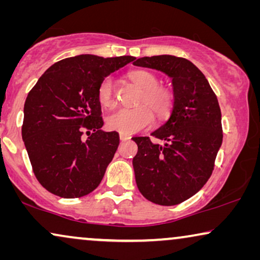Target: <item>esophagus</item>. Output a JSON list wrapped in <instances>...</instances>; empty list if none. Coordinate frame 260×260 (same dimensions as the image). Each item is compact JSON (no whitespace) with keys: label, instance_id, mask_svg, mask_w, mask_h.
Instances as JSON below:
<instances>
[{"label":"esophagus","instance_id":"esophagus-1","mask_svg":"<svg viewBox=\"0 0 260 260\" xmlns=\"http://www.w3.org/2000/svg\"><path fill=\"white\" fill-rule=\"evenodd\" d=\"M119 138H120V141H127V140H130V136H127V135H124V134H120Z\"/></svg>","mask_w":260,"mask_h":260}]
</instances>
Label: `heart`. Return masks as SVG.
<instances>
[{"label": "heart", "mask_w": 260, "mask_h": 260, "mask_svg": "<svg viewBox=\"0 0 260 260\" xmlns=\"http://www.w3.org/2000/svg\"><path fill=\"white\" fill-rule=\"evenodd\" d=\"M135 85L142 88V94L135 109H119L106 118V126L110 130L119 134L133 135L148 127L154 120V115L158 118H165L173 108V92L165 86H159L158 78L148 70H134L127 74ZM98 102L104 108H112L115 105L113 85L110 77L104 78L98 86ZM147 106L145 107V105Z\"/></svg>", "instance_id": "heart-1"}]
</instances>
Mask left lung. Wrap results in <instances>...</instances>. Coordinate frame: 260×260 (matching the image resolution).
<instances>
[{
	"label": "left lung",
	"instance_id": "8db88e82",
	"mask_svg": "<svg viewBox=\"0 0 260 260\" xmlns=\"http://www.w3.org/2000/svg\"><path fill=\"white\" fill-rule=\"evenodd\" d=\"M135 66L161 71L172 79L173 109L167 122L149 137H134L138 151L133 159L142 195L161 206L186 201L212 175L222 143L221 111L204 73L189 60L174 55L143 56Z\"/></svg>",
	"mask_w": 260,
	"mask_h": 260
}]
</instances>
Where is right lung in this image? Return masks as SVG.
<instances>
[{
  "mask_svg": "<svg viewBox=\"0 0 260 260\" xmlns=\"http://www.w3.org/2000/svg\"><path fill=\"white\" fill-rule=\"evenodd\" d=\"M133 60L131 55L93 54L62 59L28 93L22 140L35 176L52 194L81 198L99 186L118 148L119 135L102 130L98 86Z\"/></svg>",
  "mask_w": 260,
  "mask_h": 260,
  "instance_id": "add662e5",
  "label": "right lung"
}]
</instances>
